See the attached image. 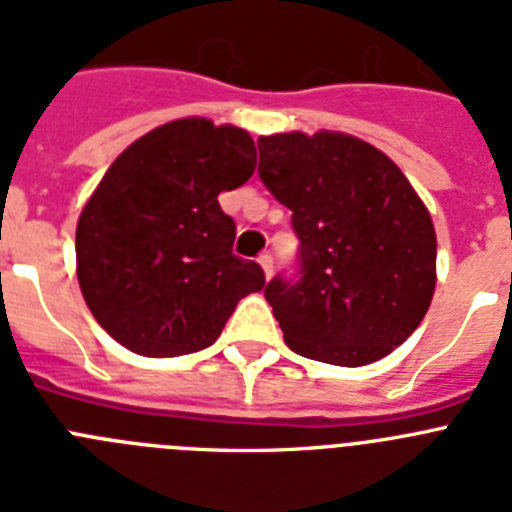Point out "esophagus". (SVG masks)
Here are the masks:
<instances>
[{
	"label": "esophagus",
	"instance_id": "34e87169",
	"mask_svg": "<svg viewBox=\"0 0 512 512\" xmlns=\"http://www.w3.org/2000/svg\"><path fill=\"white\" fill-rule=\"evenodd\" d=\"M259 264H261V269H264L266 279H269V277H271V271H274V259H271V253H261V256H259Z\"/></svg>",
	"mask_w": 512,
	"mask_h": 512
}]
</instances>
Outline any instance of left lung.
<instances>
[{
	"mask_svg": "<svg viewBox=\"0 0 512 512\" xmlns=\"http://www.w3.org/2000/svg\"><path fill=\"white\" fill-rule=\"evenodd\" d=\"M259 174L292 210L302 279L266 284L295 354L336 366L384 359L436 292V228L408 176L372 143L336 130L259 138Z\"/></svg>",
	"mask_w": 512,
	"mask_h": 512,
	"instance_id": "8db88e82",
	"label": "left lung"
}]
</instances>
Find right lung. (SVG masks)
<instances>
[{"label": "right lung", "instance_id": "1", "mask_svg": "<svg viewBox=\"0 0 512 512\" xmlns=\"http://www.w3.org/2000/svg\"><path fill=\"white\" fill-rule=\"evenodd\" d=\"M256 169L248 130L182 117L112 161L76 223V277L94 320L140 356L212 346L230 312L266 284L233 253L235 223L217 194Z\"/></svg>", "mask_w": 512, "mask_h": 512}]
</instances>
